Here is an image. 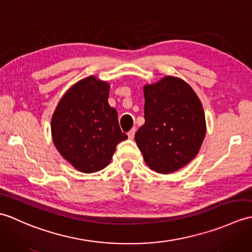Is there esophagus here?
Here are the masks:
<instances>
[{
    "label": "esophagus",
    "instance_id": "obj_1",
    "mask_svg": "<svg viewBox=\"0 0 252 252\" xmlns=\"http://www.w3.org/2000/svg\"><path fill=\"white\" fill-rule=\"evenodd\" d=\"M135 132H136V129H135V127H133V129H131L129 132H127V136H129L130 140H133V138H134Z\"/></svg>",
    "mask_w": 252,
    "mask_h": 252
}]
</instances>
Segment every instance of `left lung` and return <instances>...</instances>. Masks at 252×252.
I'll list each match as a JSON object with an SVG mask.
<instances>
[{"label":"left lung","mask_w":252,"mask_h":252,"mask_svg":"<svg viewBox=\"0 0 252 252\" xmlns=\"http://www.w3.org/2000/svg\"><path fill=\"white\" fill-rule=\"evenodd\" d=\"M145 123L135 142L146 164L168 174L196 157L206 135L205 112L189 83L167 76L144 87Z\"/></svg>","instance_id":"1"}]
</instances>
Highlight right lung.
I'll use <instances>...</instances> for the list:
<instances>
[{
    "label": "right lung",
    "mask_w": 252,
    "mask_h": 252,
    "mask_svg": "<svg viewBox=\"0 0 252 252\" xmlns=\"http://www.w3.org/2000/svg\"><path fill=\"white\" fill-rule=\"evenodd\" d=\"M109 84L94 76L69 89L52 117L53 142L80 172L93 173L109 164L118 143L127 138L108 104Z\"/></svg>",
    "instance_id": "1"
}]
</instances>
